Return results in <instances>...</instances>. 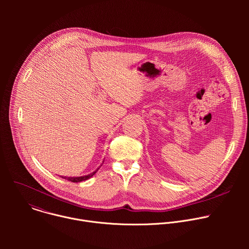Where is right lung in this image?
I'll use <instances>...</instances> for the list:
<instances>
[{"mask_svg":"<svg viewBox=\"0 0 249 249\" xmlns=\"http://www.w3.org/2000/svg\"><path fill=\"white\" fill-rule=\"evenodd\" d=\"M96 171H97V170H95L94 172H92V173H90V174H89V175L79 176V177H63V176H61V177H62V178H65V179L71 181V182H81V181H84V180H87V179L90 178V177H91L92 175L95 174Z\"/></svg>","mask_w":249,"mask_h":249,"instance_id":"1","label":"right lung"}]
</instances>
